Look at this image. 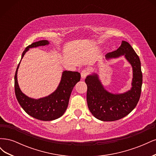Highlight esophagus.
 Listing matches in <instances>:
<instances>
[{
    "label": "esophagus",
    "mask_w": 156,
    "mask_h": 156,
    "mask_svg": "<svg viewBox=\"0 0 156 156\" xmlns=\"http://www.w3.org/2000/svg\"><path fill=\"white\" fill-rule=\"evenodd\" d=\"M88 71H87V69H83V70L82 71V72H81V78H82V79H85L86 77L88 75Z\"/></svg>",
    "instance_id": "1"
}]
</instances>
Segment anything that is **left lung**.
Wrapping results in <instances>:
<instances>
[{
	"label": "left lung",
	"mask_w": 156,
	"mask_h": 156,
	"mask_svg": "<svg viewBox=\"0 0 156 156\" xmlns=\"http://www.w3.org/2000/svg\"><path fill=\"white\" fill-rule=\"evenodd\" d=\"M124 55L133 68V79L129 90L122 94L107 91L99 79L97 73L88 75L87 100L90 111L94 117L101 121H115L125 117L133 111L139 100L143 84L140 61L131 45L122 41L119 48L108 53L105 59L118 58Z\"/></svg>",
	"instance_id": "left-lung-1"
}]
</instances>
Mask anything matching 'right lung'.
Here are the masks:
<instances>
[{
	"label": "right lung",
	"instance_id": "obj_1",
	"mask_svg": "<svg viewBox=\"0 0 156 156\" xmlns=\"http://www.w3.org/2000/svg\"><path fill=\"white\" fill-rule=\"evenodd\" d=\"M48 44L49 42L48 40H41L27 46L23 51L21 60L30 48ZM20 62L21 61L17 66L15 73L14 85L16 98L23 110L34 119L43 121L53 120L62 116L68 107L69 97L73 87L81 79L80 73L64 71L60 83L56 90L48 96L36 100L26 96L19 87L17 75Z\"/></svg>",
	"mask_w": 156,
	"mask_h": 156
}]
</instances>
